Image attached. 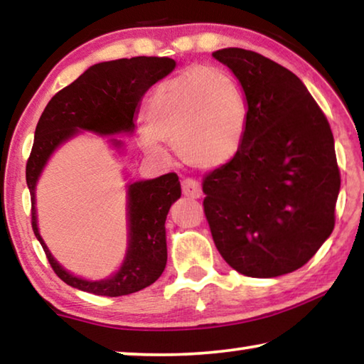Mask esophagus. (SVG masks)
<instances>
[{
    "label": "esophagus",
    "mask_w": 364,
    "mask_h": 364,
    "mask_svg": "<svg viewBox=\"0 0 364 364\" xmlns=\"http://www.w3.org/2000/svg\"><path fill=\"white\" fill-rule=\"evenodd\" d=\"M183 194L189 197V199H199L202 196V188L199 181L193 180V178H188V180L183 181Z\"/></svg>",
    "instance_id": "1"
}]
</instances>
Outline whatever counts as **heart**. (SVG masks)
<instances>
[{
	"instance_id": "b5f03b06",
	"label": "heart",
	"mask_w": 364,
	"mask_h": 364,
	"mask_svg": "<svg viewBox=\"0 0 364 364\" xmlns=\"http://www.w3.org/2000/svg\"><path fill=\"white\" fill-rule=\"evenodd\" d=\"M247 119V100L230 72L193 67L152 91L141 144L152 156H162V143H170L189 167L218 168L241 151Z\"/></svg>"
}]
</instances>
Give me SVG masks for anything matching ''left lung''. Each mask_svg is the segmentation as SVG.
I'll return each instance as SVG.
<instances>
[{
	"mask_svg": "<svg viewBox=\"0 0 364 364\" xmlns=\"http://www.w3.org/2000/svg\"><path fill=\"white\" fill-rule=\"evenodd\" d=\"M212 56L239 80L249 106L241 151L202 183L213 242L241 274L292 273L334 230L341 173L329 122L274 60L241 48Z\"/></svg>",
	"mask_w": 364,
	"mask_h": 364,
	"instance_id": "left-lung-1",
	"label": "left lung"
}]
</instances>
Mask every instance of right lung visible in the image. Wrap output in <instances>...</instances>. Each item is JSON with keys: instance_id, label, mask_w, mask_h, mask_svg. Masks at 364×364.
<instances>
[{"instance_id": "add662e5", "label": "right lung", "mask_w": 364, "mask_h": 364, "mask_svg": "<svg viewBox=\"0 0 364 364\" xmlns=\"http://www.w3.org/2000/svg\"><path fill=\"white\" fill-rule=\"evenodd\" d=\"M175 67L176 63L170 58L146 56L95 64L53 96L43 110L26 168L32 197V228L54 273L65 284L95 295L119 297L151 286L164 273L167 264L165 220L173 202L181 197L176 173L127 183L125 257L114 274L96 281L75 276L53 257L38 230L35 193L53 154L83 132L110 136V147L122 154L125 144L114 134L134 132L141 97Z\"/></svg>"}]
</instances>
